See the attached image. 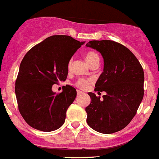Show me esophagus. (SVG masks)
Returning a JSON list of instances; mask_svg holds the SVG:
<instances>
[{
	"label": "esophagus",
	"mask_w": 159,
	"mask_h": 159,
	"mask_svg": "<svg viewBox=\"0 0 159 159\" xmlns=\"http://www.w3.org/2000/svg\"><path fill=\"white\" fill-rule=\"evenodd\" d=\"M77 94H78V95H82V94H83V92H81V91H80V90H78V91H77Z\"/></svg>",
	"instance_id": "obj_1"
}]
</instances>
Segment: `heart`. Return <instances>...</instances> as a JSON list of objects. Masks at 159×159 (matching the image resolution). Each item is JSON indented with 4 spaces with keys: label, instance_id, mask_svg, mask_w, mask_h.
I'll list each match as a JSON object with an SVG mask.
<instances>
[{
    "label": "heart",
    "instance_id": "obj_1",
    "mask_svg": "<svg viewBox=\"0 0 159 159\" xmlns=\"http://www.w3.org/2000/svg\"><path fill=\"white\" fill-rule=\"evenodd\" d=\"M84 57H85V61L89 65L92 62V61H95V59H99L98 54L93 51H89L88 52V53H86ZM70 65H71V61H70V63H69V67H70ZM75 84H76L77 87H78L79 89H86L89 88V84H90V80L84 79V78H80V79H78V81H77Z\"/></svg>",
    "mask_w": 159,
    "mask_h": 159
}]
</instances>
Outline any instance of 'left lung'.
Instances as JSON below:
<instances>
[{
    "instance_id": "8db88e82",
    "label": "left lung",
    "mask_w": 159,
    "mask_h": 159,
    "mask_svg": "<svg viewBox=\"0 0 159 159\" xmlns=\"http://www.w3.org/2000/svg\"><path fill=\"white\" fill-rule=\"evenodd\" d=\"M86 47L96 50L103 58V71L95 91L106 92L100 100L89 92L91 103L85 108L87 123L95 131L112 134L127 127L144 96V70L129 49L111 40L89 41Z\"/></svg>"
}]
</instances>
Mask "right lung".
Instances as JSON below:
<instances>
[{
	"instance_id": "1",
	"label": "right lung",
	"mask_w": 159,
	"mask_h": 159,
	"mask_svg": "<svg viewBox=\"0 0 159 159\" xmlns=\"http://www.w3.org/2000/svg\"><path fill=\"white\" fill-rule=\"evenodd\" d=\"M84 43L69 35H52L25 55L15 82V95L20 113L29 126L50 132L64 124L76 89L67 84L61 93L56 94L52 87L65 81L70 58Z\"/></svg>"
}]
</instances>
